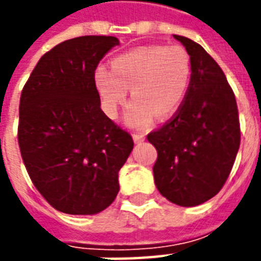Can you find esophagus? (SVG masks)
Masks as SVG:
<instances>
[{
	"label": "esophagus",
	"instance_id": "obj_1",
	"mask_svg": "<svg viewBox=\"0 0 261 261\" xmlns=\"http://www.w3.org/2000/svg\"><path fill=\"white\" fill-rule=\"evenodd\" d=\"M133 138H134V141L136 142H142L145 140V136H144V134H140V133H136V134H133Z\"/></svg>",
	"mask_w": 261,
	"mask_h": 261
}]
</instances>
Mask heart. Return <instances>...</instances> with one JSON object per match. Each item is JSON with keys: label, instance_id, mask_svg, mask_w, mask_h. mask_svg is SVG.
Segmentation results:
<instances>
[{"label": "heart", "instance_id": "1", "mask_svg": "<svg viewBox=\"0 0 261 261\" xmlns=\"http://www.w3.org/2000/svg\"><path fill=\"white\" fill-rule=\"evenodd\" d=\"M192 80V60L181 46H142L112 60V68L95 69V85L105 112L116 117L128 96L134 100L125 112V123L144 128L155 117L175 113L186 96Z\"/></svg>", "mask_w": 261, "mask_h": 261}]
</instances>
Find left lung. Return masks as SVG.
Returning <instances> with one entry per match:
<instances>
[{
	"mask_svg": "<svg viewBox=\"0 0 261 261\" xmlns=\"http://www.w3.org/2000/svg\"><path fill=\"white\" fill-rule=\"evenodd\" d=\"M173 37L190 56L192 80L173 117L147 138L158 151L153 179L159 193L173 204L194 207L225 185L241 144V125L221 67L198 43Z\"/></svg>",
	"mask_w": 261,
	"mask_h": 261,
	"instance_id": "obj_1",
	"label": "left lung"
}]
</instances>
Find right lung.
<instances>
[{
	"mask_svg": "<svg viewBox=\"0 0 261 261\" xmlns=\"http://www.w3.org/2000/svg\"><path fill=\"white\" fill-rule=\"evenodd\" d=\"M114 36H81L43 56L22 89L18 142L33 185L61 213L92 215L119 193L133 151L127 131L100 109L95 69Z\"/></svg>",
	"mask_w": 261,
	"mask_h": 261,
	"instance_id": "add662e5",
	"label": "right lung"
}]
</instances>
